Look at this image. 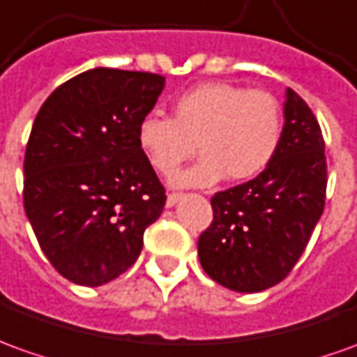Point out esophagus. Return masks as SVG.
I'll use <instances>...</instances> for the list:
<instances>
[{"label": "esophagus", "mask_w": 357, "mask_h": 357, "mask_svg": "<svg viewBox=\"0 0 357 357\" xmlns=\"http://www.w3.org/2000/svg\"><path fill=\"white\" fill-rule=\"evenodd\" d=\"M178 200H181V194H169V196H167V208H173Z\"/></svg>", "instance_id": "34e87169"}]
</instances>
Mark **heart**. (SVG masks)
<instances>
[{
  "label": "heart",
  "instance_id": "1",
  "mask_svg": "<svg viewBox=\"0 0 357 357\" xmlns=\"http://www.w3.org/2000/svg\"><path fill=\"white\" fill-rule=\"evenodd\" d=\"M137 146L153 171L171 178L194 153L204 155L176 186H210L255 178L266 169L282 139V108L262 89L202 83L173 102V116L147 114L137 124Z\"/></svg>",
  "mask_w": 357,
  "mask_h": 357
}]
</instances>
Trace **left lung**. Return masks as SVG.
<instances>
[{
	"label": "left lung",
	"mask_w": 357,
	"mask_h": 357,
	"mask_svg": "<svg viewBox=\"0 0 357 357\" xmlns=\"http://www.w3.org/2000/svg\"><path fill=\"white\" fill-rule=\"evenodd\" d=\"M282 139L266 169L211 198L213 221L198 239L206 274L227 289L255 294L296 266L321 220L326 157L313 110L287 87Z\"/></svg>",
	"instance_id": "obj_1"
}]
</instances>
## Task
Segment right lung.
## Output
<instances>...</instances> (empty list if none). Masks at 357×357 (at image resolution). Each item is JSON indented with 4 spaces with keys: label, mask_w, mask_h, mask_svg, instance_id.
Listing matches in <instances>:
<instances>
[{
    "label": "right lung",
    "mask_w": 357,
    "mask_h": 357,
    "mask_svg": "<svg viewBox=\"0 0 357 357\" xmlns=\"http://www.w3.org/2000/svg\"><path fill=\"white\" fill-rule=\"evenodd\" d=\"M165 77L95 68L61 83L34 118L24 153L26 218L50 264L79 286L124 274L165 188L137 146Z\"/></svg>",
    "instance_id": "right-lung-1"
}]
</instances>
